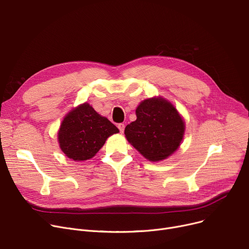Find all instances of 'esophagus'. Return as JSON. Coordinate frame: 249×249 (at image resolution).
I'll list each match as a JSON object with an SVG mask.
<instances>
[{"label": "esophagus", "mask_w": 249, "mask_h": 249, "mask_svg": "<svg viewBox=\"0 0 249 249\" xmlns=\"http://www.w3.org/2000/svg\"><path fill=\"white\" fill-rule=\"evenodd\" d=\"M118 128H119V130H120L121 133H123V132H124V129H125V125H124L123 123H119V124H118Z\"/></svg>", "instance_id": "34e87169"}]
</instances>
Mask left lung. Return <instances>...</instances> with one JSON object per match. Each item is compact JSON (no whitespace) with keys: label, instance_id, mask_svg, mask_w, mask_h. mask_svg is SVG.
<instances>
[{"label":"left lung","instance_id":"8db88e82","mask_svg":"<svg viewBox=\"0 0 249 249\" xmlns=\"http://www.w3.org/2000/svg\"><path fill=\"white\" fill-rule=\"evenodd\" d=\"M137 119L125 128L129 143L150 161H160L177 150L185 125L175 107L163 98L147 99L136 109Z\"/></svg>","mask_w":249,"mask_h":249}]
</instances>
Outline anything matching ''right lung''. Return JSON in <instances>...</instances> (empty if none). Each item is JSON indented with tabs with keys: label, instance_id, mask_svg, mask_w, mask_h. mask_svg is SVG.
<instances>
[{
	"label": "right lung",
	"instance_id": "obj_1",
	"mask_svg": "<svg viewBox=\"0 0 249 249\" xmlns=\"http://www.w3.org/2000/svg\"><path fill=\"white\" fill-rule=\"evenodd\" d=\"M118 132L113 123L84 103L64 118L58 139L66 156L75 161H84L95 156L106 139Z\"/></svg>",
	"mask_w": 249,
	"mask_h": 249
}]
</instances>
